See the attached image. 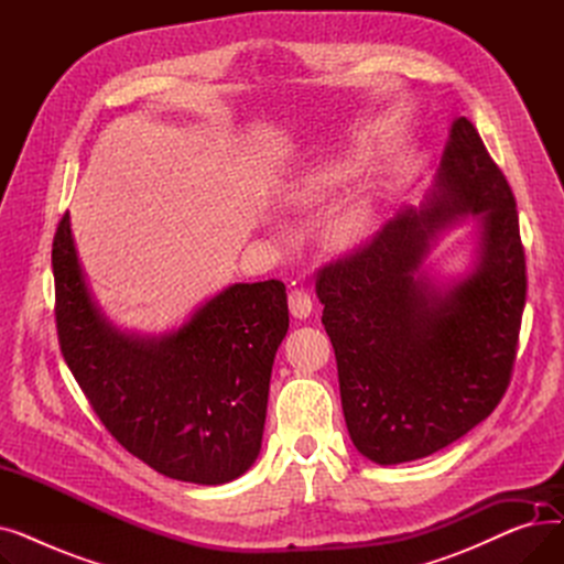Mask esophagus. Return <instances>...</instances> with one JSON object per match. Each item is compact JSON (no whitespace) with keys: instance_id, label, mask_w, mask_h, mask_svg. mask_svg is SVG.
I'll use <instances>...</instances> for the list:
<instances>
[{"instance_id":"esophagus-1","label":"esophagus","mask_w":564,"mask_h":564,"mask_svg":"<svg viewBox=\"0 0 564 564\" xmlns=\"http://www.w3.org/2000/svg\"><path fill=\"white\" fill-rule=\"evenodd\" d=\"M288 306H290L292 317H297V319H306L313 313V300H311V294L304 288L290 290Z\"/></svg>"}]
</instances>
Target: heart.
I'll return each instance as SVG.
<instances>
[{
  "label": "heart",
  "instance_id": "heart-1",
  "mask_svg": "<svg viewBox=\"0 0 564 564\" xmlns=\"http://www.w3.org/2000/svg\"><path fill=\"white\" fill-rule=\"evenodd\" d=\"M359 169V155H340L336 160H329L327 164H322L313 173H308L304 181L292 189L290 198L300 205H315L322 203L327 196H332L343 183H347L349 177L357 173ZM372 226V213L368 207H351L349 213H345L336 226H334V242L340 249H349L354 245H359L366 240V235L370 232Z\"/></svg>",
  "mask_w": 564,
  "mask_h": 564
}]
</instances>
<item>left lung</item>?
<instances>
[{"mask_svg": "<svg viewBox=\"0 0 564 564\" xmlns=\"http://www.w3.org/2000/svg\"><path fill=\"white\" fill-rule=\"evenodd\" d=\"M466 216L477 219L469 270L430 275L429 251ZM315 292L347 432L364 457L379 466L421 459L489 416L512 375L525 256L514 194L468 118L453 121L425 203L324 267Z\"/></svg>", "mask_w": 564, "mask_h": 564, "instance_id": "8db88e82", "label": "left lung"}]
</instances>
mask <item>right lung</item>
Segmentation results:
<instances>
[{
    "label": "right lung",
    "mask_w": 564,
    "mask_h": 564,
    "mask_svg": "<svg viewBox=\"0 0 564 564\" xmlns=\"http://www.w3.org/2000/svg\"><path fill=\"white\" fill-rule=\"evenodd\" d=\"M62 354L102 425L173 480L224 485L260 455L276 349L288 334L281 281L232 283L164 334L126 332L88 288L70 215L52 245Z\"/></svg>",
    "instance_id": "obj_1"
}]
</instances>
